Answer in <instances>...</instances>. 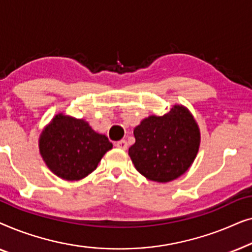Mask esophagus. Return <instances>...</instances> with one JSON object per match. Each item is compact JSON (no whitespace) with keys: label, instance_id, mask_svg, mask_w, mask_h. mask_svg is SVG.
<instances>
[{"label":"esophagus","instance_id":"1","mask_svg":"<svg viewBox=\"0 0 252 252\" xmlns=\"http://www.w3.org/2000/svg\"><path fill=\"white\" fill-rule=\"evenodd\" d=\"M116 146H117V148H119V149L126 150L127 147H128V144H127V141L126 140H120V141H118V142L116 143Z\"/></svg>","mask_w":252,"mask_h":252}]
</instances>
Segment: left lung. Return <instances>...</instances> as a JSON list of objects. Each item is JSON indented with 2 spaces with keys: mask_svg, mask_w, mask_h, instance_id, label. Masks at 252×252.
<instances>
[{
  "mask_svg": "<svg viewBox=\"0 0 252 252\" xmlns=\"http://www.w3.org/2000/svg\"><path fill=\"white\" fill-rule=\"evenodd\" d=\"M135 143L128 149L143 177L168 182L181 177L198 153L201 134L187 108L175 104L164 116H150L134 128Z\"/></svg>",
  "mask_w": 252,
  "mask_h": 252,
  "instance_id": "8db88e82",
  "label": "left lung"
}]
</instances>
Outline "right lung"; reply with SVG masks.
I'll return each instance as SVG.
<instances>
[{
  "label": "right lung",
  "instance_id": "right-lung-1",
  "mask_svg": "<svg viewBox=\"0 0 252 252\" xmlns=\"http://www.w3.org/2000/svg\"><path fill=\"white\" fill-rule=\"evenodd\" d=\"M39 149L49 170L64 180H81L97 167L112 143L84 119L58 113L44 127Z\"/></svg>",
  "mask_w": 252,
  "mask_h": 252
}]
</instances>
